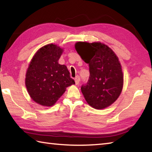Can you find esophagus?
<instances>
[{
	"label": "esophagus",
	"mask_w": 152,
	"mask_h": 152,
	"mask_svg": "<svg viewBox=\"0 0 152 152\" xmlns=\"http://www.w3.org/2000/svg\"><path fill=\"white\" fill-rule=\"evenodd\" d=\"M75 83L76 84H78L79 82H80V76H76V78H75Z\"/></svg>",
	"instance_id": "esophagus-1"
}]
</instances>
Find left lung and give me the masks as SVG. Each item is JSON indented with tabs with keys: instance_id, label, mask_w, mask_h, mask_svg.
Wrapping results in <instances>:
<instances>
[{
	"instance_id": "8db88e82",
	"label": "left lung",
	"mask_w": 152,
	"mask_h": 152,
	"mask_svg": "<svg viewBox=\"0 0 152 152\" xmlns=\"http://www.w3.org/2000/svg\"><path fill=\"white\" fill-rule=\"evenodd\" d=\"M76 51L88 64L89 79L81 91L90 106L104 109L117 100L123 87V73L116 55L100 42H78Z\"/></svg>"
}]
</instances>
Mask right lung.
Wrapping results in <instances>:
<instances>
[{"label": "right lung", "instance_id": "right-lung-1", "mask_svg": "<svg viewBox=\"0 0 152 152\" xmlns=\"http://www.w3.org/2000/svg\"><path fill=\"white\" fill-rule=\"evenodd\" d=\"M62 52L53 44L43 46L34 54L27 70V90L32 100L42 106H53L66 87L75 84L67 67L58 62Z\"/></svg>", "mask_w": 152, "mask_h": 152}]
</instances>
